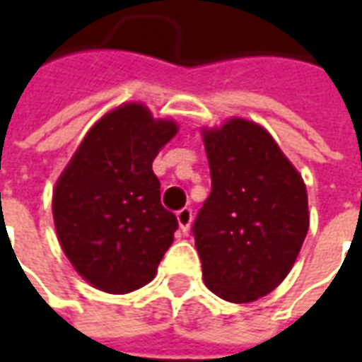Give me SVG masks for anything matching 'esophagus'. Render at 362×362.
<instances>
[{"label": "esophagus", "mask_w": 362, "mask_h": 362, "mask_svg": "<svg viewBox=\"0 0 362 362\" xmlns=\"http://www.w3.org/2000/svg\"><path fill=\"white\" fill-rule=\"evenodd\" d=\"M176 219H178V225H180L182 233H188L189 227H192V221H194V213L189 207H184L180 211L176 213Z\"/></svg>", "instance_id": "obj_1"}]
</instances>
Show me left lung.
<instances>
[{
  "label": "left lung",
  "mask_w": 362,
  "mask_h": 362,
  "mask_svg": "<svg viewBox=\"0 0 362 362\" xmlns=\"http://www.w3.org/2000/svg\"><path fill=\"white\" fill-rule=\"evenodd\" d=\"M211 194L192 227L204 281L228 303H252L287 277L308 233L303 176L266 129L243 118L204 129Z\"/></svg>",
  "instance_id": "8db88e82"
}]
</instances>
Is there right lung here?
<instances>
[{
    "label": "right lung",
    "instance_id": "right-lung-1",
    "mask_svg": "<svg viewBox=\"0 0 362 362\" xmlns=\"http://www.w3.org/2000/svg\"><path fill=\"white\" fill-rule=\"evenodd\" d=\"M178 132L143 104H122L90 127L56 182L62 250L93 287L124 295L147 285L174 240L153 160Z\"/></svg>",
    "mask_w": 362,
    "mask_h": 362
}]
</instances>
